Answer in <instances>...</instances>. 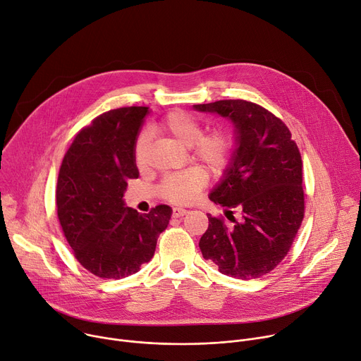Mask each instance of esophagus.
Instances as JSON below:
<instances>
[{
    "label": "esophagus",
    "instance_id": "esophagus-1",
    "mask_svg": "<svg viewBox=\"0 0 361 361\" xmlns=\"http://www.w3.org/2000/svg\"><path fill=\"white\" fill-rule=\"evenodd\" d=\"M188 213V210L183 209V207H174L173 209V217H183Z\"/></svg>",
    "mask_w": 361,
    "mask_h": 361
}]
</instances>
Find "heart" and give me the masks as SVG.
<instances>
[{
    "mask_svg": "<svg viewBox=\"0 0 361 361\" xmlns=\"http://www.w3.org/2000/svg\"><path fill=\"white\" fill-rule=\"evenodd\" d=\"M162 134L169 135L178 144L191 148V158L200 162L213 176H220L231 166L236 149V138L231 129L219 126L204 133L202 121L195 116L173 111L162 118L158 125ZM149 142V134L141 130L134 144V159L142 166ZM207 184V174L200 167L171 173L162 177L157 190L164 200L176 204H187L199 197Z\"/></svg>",
    "mask_w": 361,
    "mask_h": 361,
    "instance_id": "heart-1",
    "label": "heart"
}]
</instances>
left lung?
<instances>
[{
	"label": "left lung",
	"mask_w": 361,
	"mask_h": 361,
	"mask_svg": "<svg viewBox=\"0 0 361 361\" xmlns=\"http://www.w3.org/2000/svg\"><path fill=\"white\" fill-rule=\"evenodd\" d=\"M194 108L231 118L238 130L231 167L210 194L233 224L207 214L200 250L227 276L260 278L288 255L304 219L301 152L288 126L257 104L226 99Z\"/></svg>",
	"instance_id": "1"
}]
</instances>
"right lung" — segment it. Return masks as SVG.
<instances>
[{
	"mask_svg": "<svg viewBox=\"0 0 361 361\" xmlns=\"http://www.w3.org/2000/svg\"><path fill=\"white\" fill-rule=\"evenodd\" d=\"M147 114V106H126L96 116L61 161L57 217L75 257L94 276L121 279L138 272L171 219L167 204L141 214L122 200L128 181L140 176L134 144Z\"/></svg>",
	"mask_w": 361,
	"mask_h": 361,
	"instance_id": "1",
	"label": "right lung"
}]
</instances>
